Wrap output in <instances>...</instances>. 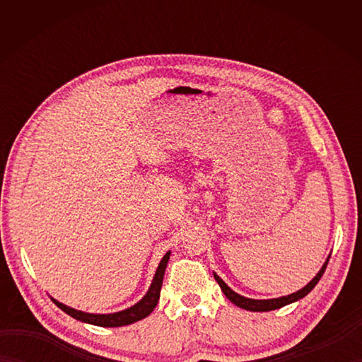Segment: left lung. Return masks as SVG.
<instances>
[{"label":"left lung","instance_id":"8db88e82","mask_svg":"<svg viewBox=\"0 0 362 362\" xmlns=\"http://www.w3.org/2000/svg\"><path fill=\"white\" fill-rule=\"evenodd\" d=\"M329 259V258H328ZM328 259L325 261V264L322 266V269L319 271V274L314 276V279L306 284V286L303 289H300L297 292H294V294L291 296H284V297H279V298H269V300H253V298H247V297H243L240 294H236L235 291L230 289L227 284L222 281V279H219V276L214 274V280H216L219 283V286L222 289V292H224L226 297L230 300V302L235 303L236 306H240V308L243 310H247V311H272V310H279L281 308V306L284 305H289L292 302H297L298 298L305 297L306 294H310L311 289L316 286L317 281L322 279V275H324L325 269H327V264H328Z\"/></svg>","mask_w":362,"mask_h":362}]
</instances>
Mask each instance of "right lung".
I'll return each instance as SVG.
<instances>
[{"label": "right lung", "instance_id": "add662e5", "mask_svg": "<svg viewBox=\"0 0 362 362\" xmlns=\"http://www.w3.org/2000/svg\"><path fill=\"white\" fill-rule=\"evenodd\" d=\"M169 255L171 252H168L163 257V259L160 261V264L157 267V272L153 275V280L149 291L146 292V296L138 302L136 305L130 306V308L119 311V313H113V314H90V313H83L78 311L74 308H70L64 303L57 302V300L52 298V302L56 303L60 310L65 311L68 316H71L74 319H78L81 322H87V324L91 325H98V327H122V325H129L134 324V322L141 320L144 317H148L149 314L156 308L160 298V289H161V283H163V275H165V269L168 264Z\"/></svg>", "mask_w": 362, "mask_h": 362}]
</instances>
